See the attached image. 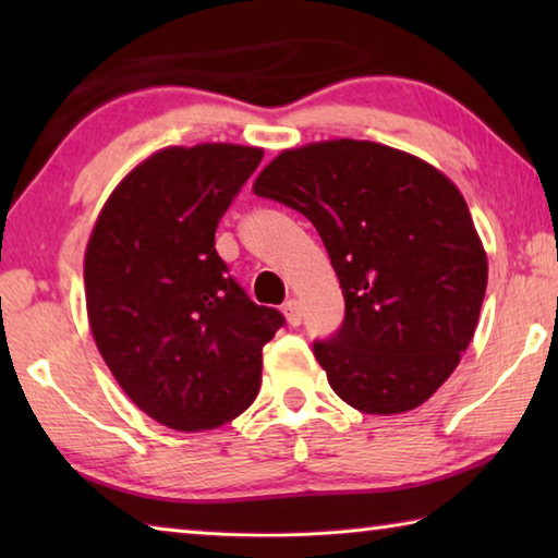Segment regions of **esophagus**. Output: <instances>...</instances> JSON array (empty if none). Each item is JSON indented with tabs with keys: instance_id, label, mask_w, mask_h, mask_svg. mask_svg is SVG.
I'll return each instance as SVG.
<instances>
[{
	"instance_id": "obj_1",
	"label": "esophagus",
	"mask_w": 558,
	"mask_h": 558,
	"mask_svg": "<svg viewBox=\"0 0 558 558\" xmlns=\"http://www.w3.org/2000/svg\"><path fill=\"white\" fill-rule=\"evenodd\" d=\"M282 315H286L290 327H298L302 323V305L298 300H288L286 305H282Z\"/></svg>"
}]
</instances>
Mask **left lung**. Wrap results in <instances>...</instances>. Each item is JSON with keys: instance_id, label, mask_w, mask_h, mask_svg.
Segmentation results:
<instances>
[{"instance_id": "8db88e82", "label": "left lung", "mask_w": 558, "mask_h": 558, "mask_svg": "<svg viewBox=\"0 0 558 558\" xmlns=\"http://www.w3.org/2000/svg\"><path fill=\"white\" fill-rule=\"evenodd\" d=\"M253 192L307 216L344 295L315 356L352 409H418L475 335L487 253L460 189L426 159L369 140L282 149Z\"/></svg>"}]
</instances>
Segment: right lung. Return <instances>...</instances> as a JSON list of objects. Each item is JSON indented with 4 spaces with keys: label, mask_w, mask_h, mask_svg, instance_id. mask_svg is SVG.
<instances>
[{
    "label": "right lung",
    "mask_w": 558,
    "mask_h": 558,
    "mask_svg": "<svg viewBox=\"0 0 558 558\" xmlns=\"http://www.w3.org/2000/svg\"><path fill=\"white\" fill-rule=\"evenodd\" d=\"M260 159V147L233 143L157 149L112 189L90 231L93 339L120 389L167 428H219L258 396L282 315L226 276L214 233Z\"/></svg>",
    "instance_id": "obj_1"
}]
</instances>
